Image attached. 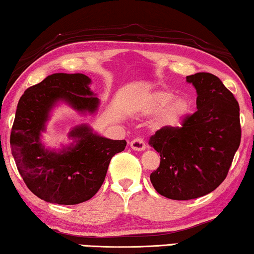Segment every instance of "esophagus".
I'll list each match as a JSON object with an SVG mask.
<instances>
[{"instance_id": "esophagus-1", "label": "esophagus", "mask_w": 254, "mask_h": 254, "mask_svg": "<svg viewBox=\"0 0 254 254\" xmlns=\"http://www.w3.org/2000/svg\"><path fill=\"white\" fill-rule=\"evenodd\" d=\"M130 146H131L132 149H134V151H138V152L144 151V149L146 148L145 141L142 140L141 138H135V139H133V140H132V141L130 142Z\"/></svg>"}]
</instances>
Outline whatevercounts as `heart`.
Masks as SVG:
<instances>
[{
	"label": "heart",
	"instance_id": "1",
	"mask_svg": "<svg viewBox=\"0 0 254 254\" xmlns=\"http://www.w3.org/2000/svg\"><path fill=\"white\" fill-rule=\"evenodd\" d=\"M191 109L190 100L185 96H175V93L161 90L153 93L147 102V110L162 112L161 122L164 126H176L188 115Z\"/></svg>",
	"mask_w": 254,
	"mask_h": 254
}]
</instances>
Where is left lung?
<instances>
[{
  "label": "left lung",
  "mask_w": 254,
  "mask_h": 254,
  "mask_svg": "<svg viewBox=\"0 0 254 254\" xmlns=\"http://www.w3.org/2000/svg\"><path fill=\"white\" fill-rule=\"evenodd\" d=\"M197 90V112L182 127H163L148 144L160 153L151 174L163 197L190 200L206 195L226 180L242 137L239 106L216 76L198 72L187 77Z\"/></svg>",
  "instance_id": "1"
}]
</instances>
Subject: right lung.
<instances>
[{
	"instance_id": "1",
	"label": "right lung",
	"mask_w": 254,
	"mask_h": 254,
	"mask_svg": "<svg viewBox=\"0 0 254 254\" xmlns=\"http://www.w3.org/2000/svg\"><path fill=\"white\" fill-rule=\"evenodd\" d=\"M83 73H54L28 87L19 99L10 134L17 169L31 192L45 201L77 205L90 200L105 181L110 160L124 151L126 140L93 133L87 126L76 127L69 137L76 145L61 152L41 144L49 113L57 101H65L79 113H94L99 99Z\"/></svg>"
}]
</instances>
